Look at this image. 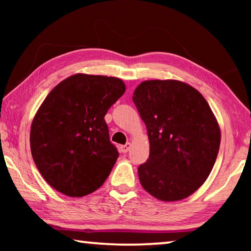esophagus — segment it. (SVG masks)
<instances>
[{
  "label": "esophagus",
  "instance_id": "1",
  "mask_svg": "<svg viewBox=\"0 0 251 251\" xmlns=\"http://www.w3.org/2000/svg\"><path fill=\"white\" fill-rule=\"evenodd\" d=\"M129 148H130V144L129 143H127L126 145H123V146H121V151H122V152H127L129 151Z\"/></svg>",
  "mask_w": 251,
  "mask_h": 251
}]
</instances>
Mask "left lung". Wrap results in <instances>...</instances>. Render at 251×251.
I'll return each instance as SVG.
<instances>
[{
    "instance_id": "left-lung-1",
    "label": "left lung",
    "mask_w": 251,
    "mask_h": 251,
    "mask_svg": "<svg viewBox=\"0 0 251 251\" xmlns=\"http://www.w3.org/2000/svg\"><path fill=\"white\" fill-rule=\"evenodd\" d=\"M133 101L145 123L150 157L138 167L143 188L161 201L194 194L217 158V118L196 88L177 79L144 80Z\"/></svg>"
}]
</instances>
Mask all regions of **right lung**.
I'll list each match as a JSON object with an SVG mask.
<instances>
[{
  "instance_id": "add662e5",
  "label": "right lung",
  "mask_w": 251,
  "mask_h": 251,
  "mask_svg": "<svg viewBox=\"0 0 251 251\" xmlns=\"http://www.w3.org/2000/svg\"><path fill=\"white\" fill-rule=\"evenodd\" d=\"M125 91L121 78L78 73L41 104L29 145L41 175L57 192L83 197L104 184L118 158L104 116Z\"/></svg>"
}]
</instances>
